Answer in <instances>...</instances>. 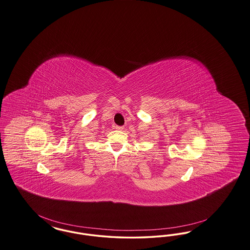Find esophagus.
<instances>
[{
  "mask_svg": "<svg viewBox=\"0 0 250 250\" xmlns=\"http://www.w3.org/2000/svg\"><path fill=\"white\" fill-rule=\"evenodd\" d=\"M114 128L116 130H124L125 129V127L124 126H119V125H115L114 126Z\"/></svg>",
  "mask_w": 250,
  "mask_h": 250,
  "instance_id": "obj_1",
  "label": "esophagus"
}]
</instances>
